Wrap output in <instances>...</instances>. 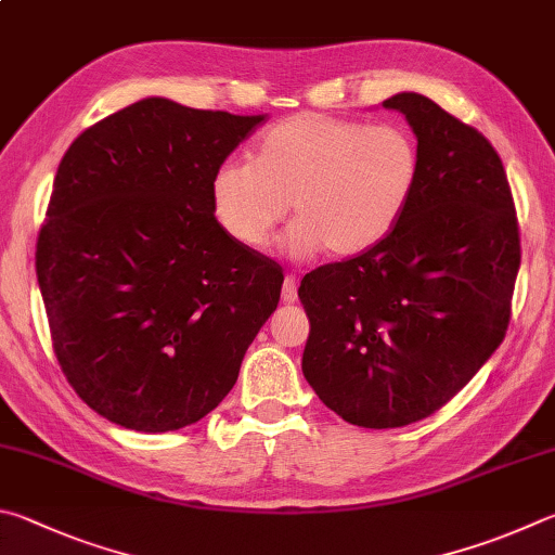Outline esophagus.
Returning a JSON list of instances; mask_svg holds the SVG:
<instances>
[{"label":"esophagus","mask_w":555,"mask_h":555,"mask_svg":"<svg viewBox=\"0 0 555 555\" xmlns=\"http://www.w3.org/2000/svg\"><path fill=\"white\" fill-rule=\"evenodd\" d=\"M281 300H284V304H296V300H298L296 276H286L284 279V286H281Z\"/></svg>","instance_id":"34e87169"}]
</instances>
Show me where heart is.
Listing matches in <instances>:
<instances>
[{"label": "heart", "mask_w": 555, "mask_h": 555, "mask_svg": "<svg viewBox=\"0 0 555 555\" xmlns=\"http://www.w3.org/2000/svg\"><path fill=\"white\" fill-rule=\"evenodd\" d=\"M417 179L420 153L408 130L296 114L261 135L251 163L220 165L210 198L218 223L247 249L269 245L291 204V257L308 259L322 247L351 257L392 233Z\"/></svg>", "instance_id": "heart-1"}]
</instances>
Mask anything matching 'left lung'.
I'll list each match as a JSON object with an SVG mask.
<instances>
[{"mask_svg": "<svg viewBox=\"0 0 555 555\" xmlns=\"http://www.w3.org/2000/svg\"><path fill=\"white\" fill-rule=\"evenodd\" d=\"M383 108L417 138L410 206L383 243L310 271L298 288L310 320L304 376L366 429L425 420L478 374L505 337L521 259L495 147L417 92Z\"/></svg>", "mask_w": 555, "mask_h": 555, "instance_id": "8db88e82", "label": "left lung"}]
</instances>
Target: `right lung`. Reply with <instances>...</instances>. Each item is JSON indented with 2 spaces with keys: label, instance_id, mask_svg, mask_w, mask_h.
<instances>
[{
  "label": "right lung",
  "instance_id": "add662e5",
  "mask_svg": "<svg viewBox=\"0 0 555 555\" xmlns=\"http://www.w3.org/2000/svg\"><path fill=\"white\" fill-rule=\"evenodd\" d=\"M267 114L147 96L63 157L36 274L53 349L89 408L175 431L218 408L279 306L284 274L216 220V169Z\"/></svg>",
  "mask_w": 555,
  "mask_h": 555
}]
</instances>
